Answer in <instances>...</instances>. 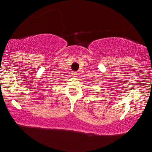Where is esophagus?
Returning <instances> with one entry per match:
<instances>
[{
	"instance_id": "34e87169",
	"label": "esophagus",
	"mask_w": 152,
	"mask_h": 152,
	"mask_svg": "<svg viewBox=\"0 0 152 152\" xmlns=\"http://www.w3.org/2000/svg\"><path fill=\"white\" fill-rule=\"evenodd\" d=\"M77 74H78L77 72H73V73H72V74L74 75L75 77H76V75H77Z\"/></svg>"
}]
</instances>
